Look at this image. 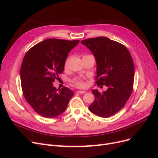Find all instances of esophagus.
Instances as JSON below:
<instances>
[{"label":"esophagus","instance_id":"esophagus-1","mask_svg":"<svg viewBox=\"0 0 158 158\" xmlns=\"http://www.w3.org/2000/svg\"><path fill=\"white\" fill-rule=\"evenodd\" d=\"M85 92V91H84V90H78V91H77V93L78 94H84Z\"/></svg>","mask_w":158,"mask_h":158}]
</instances>
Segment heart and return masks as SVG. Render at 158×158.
<instances>
[{"label": "heart", "mask_w": 158, "mask_h": 158, "mask_svg": "<svg viewBox=\"0 0 158 158\" xmlns=\"http://www.w3.org/2000/svg\"><path fill=\"white\" fill-rule=\"evenodd\" d=\"M86 56H89V55H84L83 57ZM69 62H70V57H67L64 63V68L65 69H66L69 67ZM72 82H73V84L75 87L84 88L85 86V83L84 82V81L83 80V79L80 78H74L73 80H72Z\"/></svg>", "instance_id": "obj_1"}]
</instances>
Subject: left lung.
I'll return each mask as SVG.
<instances>
[{"mask_svg":"<svg viewBox=\"0 0 158 158\" xmlns=\"http://www.w3.org/2000/svg\"><path fill=\"white\" fill-rule=\"evenodd\" d=\"M81 44L93 52L96 60L95 83L108 88L103 93L92 91L95 100L89 109L99 117H111L125 106L132 92L135 66L131 55L125 45L106 37L89 38Z\"/></svg>","mask_w":158,"mask_h":158,"instance_id":"1","label":"left lung"}]
</instances>
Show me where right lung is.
<instances>
[{
	"instance_id": "obj_1",
	"label": "right lung",
	"mask_w": 158,
	"mask_h": 158,
	"mask_svg": "<svg viewBox=\"0 0 158 158\" xmlns=\"http://www.w3.org/2000/svg\"><path fill=\"white\" fill-rule=\"evenodd\" d=\"M79 40L47 39L33 46L25 55L20 69L23 95L42 117L54 118L67 107L74 92L66 87L56 89L52 83L64 70V63Z\"/></svg>"
}]
</instances>
